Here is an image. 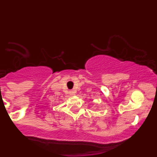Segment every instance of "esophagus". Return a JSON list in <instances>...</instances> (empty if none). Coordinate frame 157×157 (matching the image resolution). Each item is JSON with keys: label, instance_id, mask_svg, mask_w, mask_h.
<instances>
[{"label": "esophagus", "instance_id": "34e87169", "mask_svg": "<svg viewBox=\"0 0 157 157\" xmlns=\"http://www.w3.org/2000/svg\"><path fill=\"white\" fill-rule=\"evenodd\" d=\"M69 94L70 95H74V94H75V91H69Z\"/></svg>", "mask_w": 157, "mask_h": 157}]
</instances>
